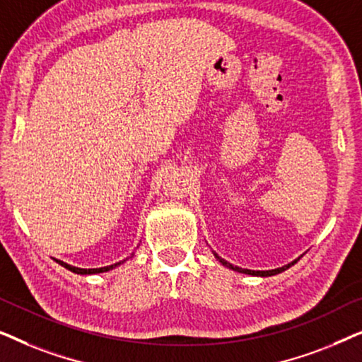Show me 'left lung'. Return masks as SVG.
Returning <instances> with one entry per match:
<instances>
[{"instance_id": "8db88e82", "label": "left lung", "mask_w": 362, "mask_h": 362, "mask_svg": "<svg viewBox=\"0 0 362 362\" xmlns=\"http://www.w3.org/2000/svg\"><path fill=\"white\" fill-rule=\"evenodd\" d=\"M214 257H216L217 260L221 262L222 265L229 267V269H232V270L240 272V274H247V275H257V276H270V275H276V274H280V272L286 270V269H288V267H291V265L295 264V262H291V264L285 265V267H280V269H275V270H249V269H240V267H234L232 264H229V262H226L224 259H221V257L217 255V254H214Z\"/></svg>"}]
</instances>
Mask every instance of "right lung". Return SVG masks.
<instances>
[{
    "label": "right lung",
    "mask_w": 362,
    "mask_h": 362,
    "mask_svg": "<svg viewBox=\"0 0 362 362\" xmlns=\"http://www.w3.org/2000/svg\"><path fill=\"white\" fill-rule=\"evenodd\" d=\"M56 262H59V264H61L62 267H66L67 270L74 272V274H78V275H92V274H102V272H108V270L115 269V267H118L120 264H123V262H125V260L118 262V264L108 265V267H102V269H78V267H72V265L66 264V262H61V260H56Z\"/></svg>",
    "instance_id": "right-lung-1"
}]
</instances>
